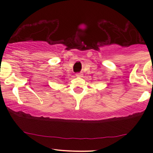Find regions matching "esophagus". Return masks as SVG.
Segmentation results:
<instances>
[{
  "label": "esophagus",
  "mask_w": 153,
  "mask_h": 153,
  "mask_svg": "<svg viewBox=\"0 0 153 153\" xmlns=\"http://www.w3.org/2000/svg\"><path fill=\"white\" fill-rule=\"evenodd\" d=\"M76 75V76H82V74L81 73H77Z\"/></svg>",
  "instance_id": "1"
}]
</instances>
